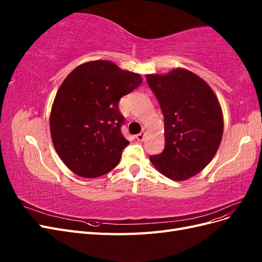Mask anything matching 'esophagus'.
<instances>
[{"label":"esophagus","mask_w":262,"mask_h":262,"mask_svg":"<svg viewBox=\"0 0 262 262\" xmlns=\"http://www.w3.org/2000/svg\"><path fill=\"white\" fill-rule=\"evenodd\" d=\"M144 137H145V132H144V131H142L141 133H139V134H138V136H137L136 138H137V140H138V141H143V140H144Z\"/></svg>","instance_id":"esophagus-1"}]
</instances>
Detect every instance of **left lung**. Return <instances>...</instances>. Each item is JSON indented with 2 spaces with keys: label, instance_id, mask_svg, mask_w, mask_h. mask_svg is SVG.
<instances>
[{
  "label": "left lung",
  "instance_id": "8db88e82",
  "mask_svg": "<svg viewBox=\"0 0 262 262\" xmlns=\"http://www.w3.org/2000/svg\"><path fill=\"white\" fill-rule=\"evenodd\" d=\"M164 115L165 148L149 161L164 176L184 181L199 173L217 152L223 137V113L216 95L186 69L146 74Z\"/></svg>",
  "mask_w": 262,
  "mask_h": 262
}]
</instances>
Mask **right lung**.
Instances as JSON below:
<instances>
[{
  "label": "right lung",
  "mask_w": 262,
  "mask_h": 262,
  "mask_svg": "<svg viewBox=\"0 0 262 262\" xmlns=\"http://www.w3.org/2000/svg\"><path fill=\"white\" fill-rule=\"evenodd\" d=\"M143 82L112 61L75 68L55 95L50 113L53 146L75 175L96 178L113 170L130 142L121 134L119 100Z\"/></svg>",
  "instance_id": "right-lung-1"
}]
</instances>
